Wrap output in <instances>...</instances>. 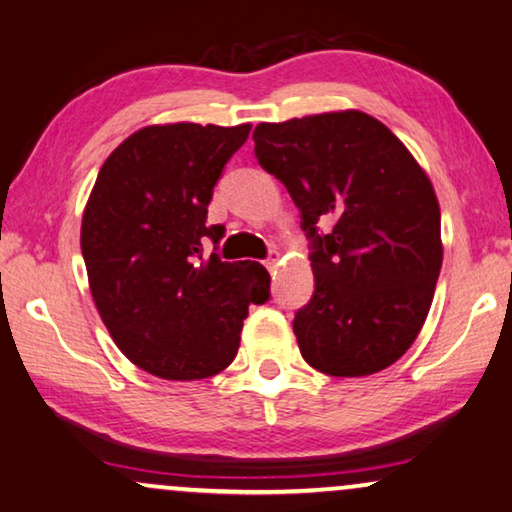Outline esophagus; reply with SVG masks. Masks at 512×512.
<instances>
[{
	"instance_id": "esophagus-1",
	"label": "esophagus",
	"mask_w": 512,
	"mask_h": 512,
	"mask_svg": "<svg viewBox=\"0 0 512 512\" xmlns=\"http://www.w3.org/2000/svg\"><path fill=\"white\" fill-rule=\"evenodd\" d=\"M264 267H267L269 271H276V267H278V255H276V252H271L267 260H264Z\"/></svg>"
}]
</instances>
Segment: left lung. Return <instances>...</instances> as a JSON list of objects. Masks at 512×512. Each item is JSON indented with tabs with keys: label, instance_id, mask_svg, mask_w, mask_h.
<instances>
[{
	"label": "left lung",
	"instance_id": "obj_1",
	"mask_svg": "<svg viewBox=\"0 0 512 512\" xmlns=\"http://www.w3.org/2000/svg\"><path fill=\"white\" fill-rule=\"evenodd\" d=\"M252 140L311 238L316 290L292 323L302 358L330 377L386 370L424 327L442 267L426 170L358 109L260 124ZM318 221L333 222L330 235L317 234Z\"/></svg>",
	"mask_w": 512,
	"mask_h": 512
}]
</instances>
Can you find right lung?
Instances as JSON below:
<instances>
[{
  "label": "right lung",
  "instance_id": "1",
  "mask_svg": "<svg viewBox=\"0 0 512 512\" xmlns=\"http://www.w3.org/2000/svg\"><path fill=\"white\" fill-rule=\"evenodd\" d=\"M250 124L145 126L102 163L81 220V255L102 323L133 365L206 379L236 358L250 304L269 299L260 262L203 257L220 243L208 203Z\"/></svg>",
  "mask_w": 512,
  "mask_h": 512
}]
</instances>
